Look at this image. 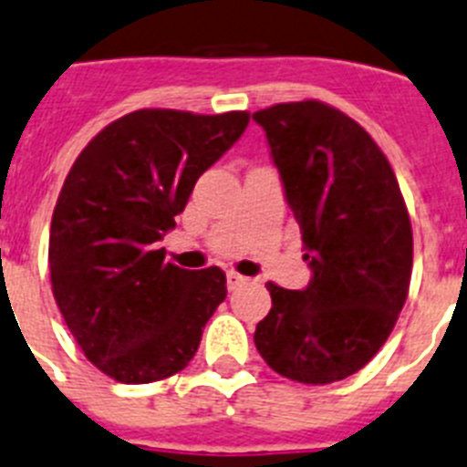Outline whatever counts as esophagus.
<instances>
[{
    "label": "esophagus",
    "mask_w": 467,
    "mask_h": 467,
    "mask_svg": "<svg viewBox=\"0 0 467 467\" xmlns=\"http://www.w3.org/2000/svg\"><path fill=\"white\" fill-rule=\"evenodd\" d=\"M225 282H228V289H237V286H242V284L246 282V277H242L239 273H234V270H230L228 275H225Z\"/></svg>",
    "instance_id": "esophagus-1"
}]
</instances>
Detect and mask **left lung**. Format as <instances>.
Masks as SVG:
<instances>
[{"label": "left lung", "instance_id": "1", "mask_svg": "<svg viewBox=\"0 0 467 467\" xmlns=\"http://www.w3.org/2000/svg\"><path fill=\"white\" fill-rule=\"evenodd\" d=\"M254 119L265 129L312 270L303 291L265 284L273 307L254 340L284 379L343 380L383 348L407 301V204L383 150L329 103H277Z\"/></svg>", "mask_w": 467, "mask_h": 467}]
</instances>
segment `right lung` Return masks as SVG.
Listing matches in <instances>:
<instances>
[{
  "label": "right lung",
  "mask_w": 467,
  "mask_h": 467,
  "mask_svg": "<svg viewBox=\"0 0 467 467\" xmlns=\"http://www.w3.org/2000/svg\"><path fill=\"white\" fill-rule=\"evenodd\" d=\"M249 112L145 110L88 140L56 202L51 291L84 357L119 383H152L190 364L225 301V273L164 263L197 178L244 133Z\"/></svg>",
  "instance_id": "1"
}]
</instances>
